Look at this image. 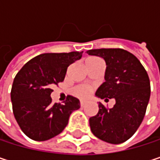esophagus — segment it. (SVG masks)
<instances>
[{"label":"esophagus","instance_id":"obj_1","mask_svg":"<svg viewBox=\"0 0 160 160\" xmlns=\"http://www.w3.org/2000/svg\"><path fill=\"white\" fill-rule=\"evenodd\" d=\"M85 105V101H82V100H80V107H83Z\"/></svg>","mask_w":160,"mask_h":160}]
</instances>
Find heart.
I'll return each instance as SVG.
<instances>
[{
    "label": "heart",
    "instance_id": "obj_1",
    "mask_svg": "<svg viewBox=\"0 0 160 160\" xmlns=\"http://www.w3.org/2000/svg\"><path fill=\"white\" fill-rule=\"evenodd\" d=\"M100 58L98 57H89L86 59V65H89V64H92V63H94L96 62L97 60H99ZM92 92V88L88 85H78L74 88L73 90V92L75 95L79 96L80 98H86L90 95Z\"/></svg>",
    "mask_w": 160,
    "mask_h": 160
}]
</instances>
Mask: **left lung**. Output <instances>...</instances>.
Here are the masks:
<instances>
[{
  "instance_id": "1",
  "label": "left lung",
  "mask_w": 160,
  "mask_h": 160,
  "mask_svg": "<svg viewBox=\"0 0 160 160\" xmlns=\"http://www.w3.org/2000/svg\"><path fill=\"white\" fill-rule=\"evenodd\" d=\"M106 61V81L95 92L97 97L114 98L108 108L99 103L98 113L90 118L92 132L109 144H121L130 139L144 119L150 98V80L141 62L130 52L119 48L93 49L86 52Z\"/></svg>"
}]
</instances>
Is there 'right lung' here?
Listing matches in <instances>:
<instances>
[{
  "label": "right lung",
  "instance_id": "add662e5",
  "mask_svg": "<svg viewBox=\"0 0 160 160\" xmlns=\"http://www.w3.org/2000/svg\"><path fill=\"white\" fill-rule=\"evenodd\" d=\"M83 52L42 53L18 71L11 90L13 113L22 132L34 141H46L63 132L80 100L68 95L63 104L52 103V87L62 82L67 69Z\"/></svg>",
  "mask_w": 160,
  "mask_h": 160
}]
</instances>
